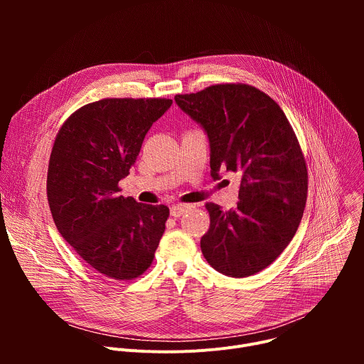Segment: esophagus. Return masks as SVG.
Here are the masks:
<instances>
[{"mask_svg": "<svg viewBox=\"0 0 364 364\" xmlns=\"http://www.w3.org/2000/svg\"><path fill=\"white\" fill-rule=\"evenodd\" d=\"M191 209L190 204H174L170 207V213L173 218H180Z\"/></svg>", "mask_w": 364, "mask_h": 364, "instance_id": "obj_1", "label": "esophagus"}]
</instances>
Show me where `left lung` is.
Here are the masks:
<instances>
[{
    "instance_id": "obj_1",
    "label": "left lung",
    "mask_w": 364,
    "mask_h": 364,
    "mask_svg": "<svg viewBox=\"0 0 364 364\" xmlns=\"http://www.w3.org/2000/svg\"><path fill=\"white\" fill-rule=\"evenodd\" d=\"M174 100L209 139L212 178L220 180V171L240 177L235 209L205 204V261L232 278L257 274L284 252L302 219L308 174L296 136L278 103L249 85H215Z\"/></svg>"
}]
</instances>
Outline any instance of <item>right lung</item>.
<instances>
[{
	"label": "right lung",
	"instance_id": "right-lung-1",
	"mask_svg": "<svg viewBox=\"0 0 364 364\" xmlns=\"http://www.w3.org/2000/svg\"><path fill=\"white\" fill-rule=\"evenodd\" d=\"M171 99H102L60 128L47 171V198L59 233L83 261L114 279L151 265L170 215L164 204L119 194L142 141Z\"/></svg>",
	"mask_w": 364,
	"mask_h": 364
}]
</instances>
